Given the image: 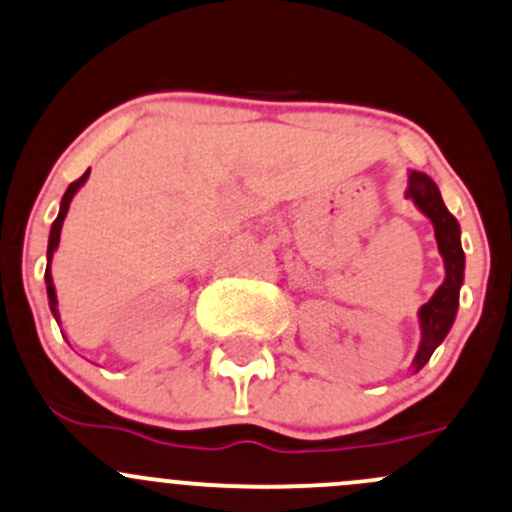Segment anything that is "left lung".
<instances>
[{
  "instance_id": "1",
  "label": "left lung",
  "mask_w": 512,
  "mask_h": 512,
  "mask_svg": "<svg viewBox=\"0 0 512 512\" xmlns=\"http://www.w3.org/2000/svg\"><path fill=\"white\" fill-rule=\"evenodd\" d=\"M405 196L419 208L434 225V238H437L439 255L444 260V282L434 292V297L419 309V328H422V341H419L417 355L412 360L414 373L427 365L432 353L451 331L459 309V292L464 284V267L466 257L461 250V228L456 218L446 211L444 201L437 184L422 171H410V184H407Z\"/></svg>"
}]
</instances>
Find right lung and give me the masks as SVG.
<instances>
[{
  "label": "right lung",
  "instance_id": "obj_1",
  "mask_svg": "<svg viewBox=\"0 0 512 512\" xmlns=\"http://www.w3.org/2000/svg\"><path fill=\"white\" fill-rule=\"evenodd\" d=\"M88 176H90V169L85 171V174L80 176L78 181H73V184L66 188V193H63V198H61V211H58V218L53 220L51 235H48V252H46V257H48V265H46V292H48V306H51V314L56 316V319H58V299H56V287H53V277H51V257H53V252H56L58 242H61L63 220H66V213H68V208H71L73 196H75V193H78V188L83 186L85 181H88Z\"/></svg>",
  "mask_w": 512,
  "mask_h": 512
}]
</instances>
